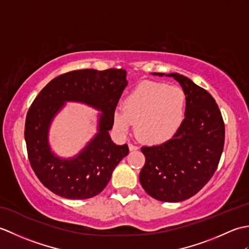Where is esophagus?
<instances>
[{"mask_svg": "<svg viewBox=\"0 0 249 249\" xmlns=\"http://www.w3.org/2000/svg\"><path fill=\"white\" fill-rule=\"evenodd\" d=\"M128 147H129V150H130V151H136V150H138V149H139L138 146L135 145V144H133V143H129V144H128Z\"/></svg>", "mask_w": 249, "mask_h": 249, "instance_id": "esophagus-1", "label": "esophagus"}]
</instances>
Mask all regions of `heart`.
Instances as JSON below:
<instances>
[{"mask_svg": "<svg viewBox=\"0 0 249 249\" xmlns=\"http://www.w3.org/2000/svg\"><path fill=\"white\" fill-rule=\"evenodd\" d=\"M186 95L178 87L144 81L124 100V108H115L114 127L126 134L136 123V133L150 144H161L173 138L183 123Z\"/></svg>", "mask_w": 249, "mask_h": 249, "instance_id": "1", "label": "heart"}]
</instances>
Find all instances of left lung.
<instances>
[{"label":"left lung","instance_id":"left-lung-1","mask_svg":"<svg viewBox=\"0 0 249 249\" xmlns=\"http://www.w3.org/2000/svg\"><path fill=\"white\" fill-rule=\"evenodd\" d=\"M166 76L176 79L186 95L185 119L169 141L141 147L145 163L139 179L154 199L179 202L195 196L213 177L224 150L225 124L208 91L177 72Z\"/></svg>","mask_w":249,"mask_h":249}]
</instances>
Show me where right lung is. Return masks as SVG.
<instances>
[{"instance_id":"1","label":"right lung","mask_w":249,"mask_h":249,"mask_svg":"<svg viewBox=\"0 0 249 249\" xmlns=\"http://www.w3.org/2000/svg\"><path fill=\"white\" fill-rule=\"evenodd\" d=\"M127 86L126 71L80 70L57 76L34 99L25 119L24 138L31 167L45 187L60 197L92 198L107 186L114 168L128 154L127 144L116 145L109 136L113 112ZM65 101L100 109L99 133L75 158L61 159L51 151L48 131Z\"/></svg>"}]
</instances>
